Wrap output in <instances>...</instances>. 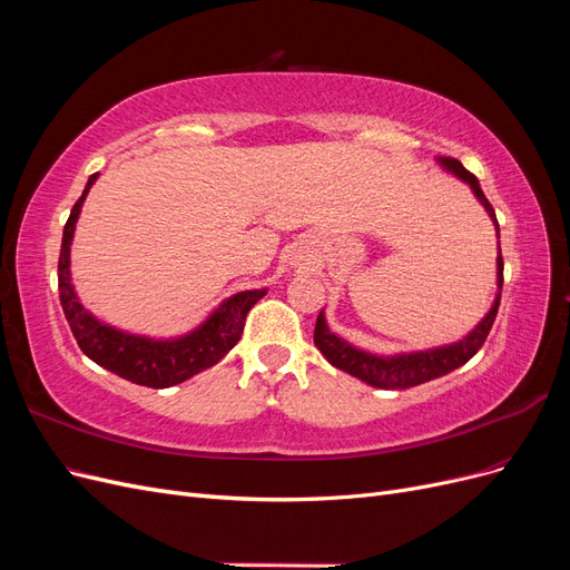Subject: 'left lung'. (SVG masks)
Wrapping results in <instances>:
<instances>
[{
	"mask_svg": "<svg viewBox=\"0 0 570 570\" xmlns=\"http://www.w3.org/2000/svg\"><path fill=\"white\" fill-rule=\"evenodd\" d=\"M440 166L444 170H450L459 180H463L473 189L475 199L485 206L488 216L494 223V230L499 237V223L494 216L492 204L488 202L485 193L480 189L478 178L465 170L463 164L459 159L452 157H440L438 159ZM502 283H504V262H502V247L497 245V297L490 306V312L485 314L473 331L465 335L459 342L444 344V347H435V350H423V352H409V354H392V356H381V354H371L354 347L352 342L342 340L337 333H333L327 327L325 314L321 312L316 318V331H314V342L316 347L321 350V354L331 361V364L344 373H350L358 381H364L366 385L381 387V390H406V387H416L421 383L435 381L440 375L452 373L454 368L463 366L465 361L473 358L475 352L482 347V342L488 340L490 327L497 318V308H499V299H502Z\"/></svg>",
	"mask_w": 570,
	"mask_h": 570,
	"instance_id": "8db88e82",
	"label": "left lung"
}]
</instances>
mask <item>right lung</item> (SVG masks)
<instances>
[{
	"label": "right lung",
	"mask_w": 570,
	"mask_h": 570,
	"mask_svg": "<svg viewBox=\"0 0 570 570\" xmlns=\"http://www.w3.org/2000/svg\"><path fill=\"white\" fill-rule=\"evenodd\" d=\"M99 174L90 176L80 199L73 204L61 237L59 254V299L68 325L82 354L92 358L95 364L107 368L135 385L145 387H170L185 383L226 356L243 337L245 318L249 308L266 295L264 289H245L237 295L223 299L214 312L206 316L195 331L178 337H147L132 335L118 327L101 323L85 308L76 295L71 281V243L76 233V223L82 209V202L88 197Z\"/></svg>",
	"instance_id": "1"
}]
</instances>
